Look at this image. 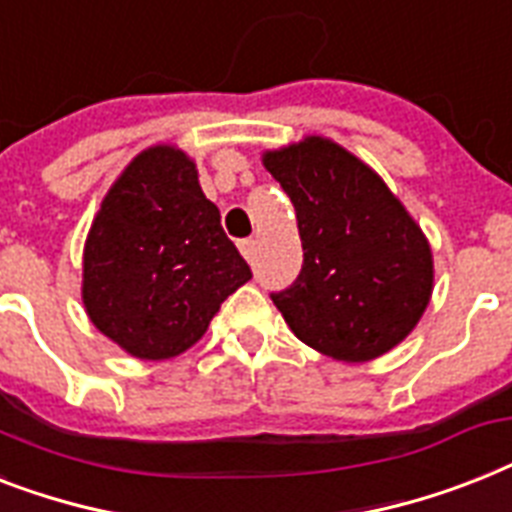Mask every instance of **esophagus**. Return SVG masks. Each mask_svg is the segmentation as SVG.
Returning <instances> with one entry per match:
<instances>
[{
  "mask_svg": "<svg viewBox=\"0 0 512 512\" xmlns=\"http://www.w3.org/2000/svg\"><path fill=\"white\" fill-rule=\"evenodd\" d=\"M239 249H242V255L252 263V257H255V239H244V242H239Z\"/></svg>",
  "mask_w": 512,
  "mask_h": 512,
  "instance_id": "obj_1",
  "label": "esophagus"
}]
</instances>
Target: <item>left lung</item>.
<instances>
[{"label": "left lung", "instance_id": "8db88e82", "mask_svg": "<svg viewBox=\"0 0 512 512\" xmlns=\"http://www.w3.org/2000/svg\"><path fill=\"white\" fill-rule=\"evenodd\" d=\"M297 213L305 263L273 297L299 342L342 363H368L405 339L429 307L434 255L415 218L371 165L305 136L263 152Z\"/></svg>", "mask_w": 512, "mask_h": 512}]
</instances>
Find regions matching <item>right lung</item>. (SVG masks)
Listing matches in <instances>:
<instances>
[{"label": "right lung", "instance_id": "1", "mask_svg": "<svg viewBox=\"0 0 512 512\" xmlns=\"http://www.w3.org/2000/svg\"><path fill=\"white\" fill-rule=\"evenodd\" d=\"M249 278L197 165L173 144L128 162L83 244L86 315L139 360H170L194 347L223 299Z\"/></svg>", "mask_w": 512, "mask_h": 512}]
</instances>
